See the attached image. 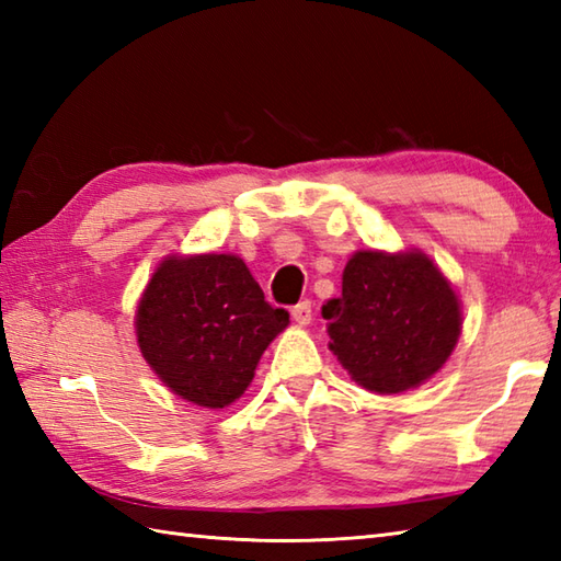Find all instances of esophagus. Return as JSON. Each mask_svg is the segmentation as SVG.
Wrapping results in <instances>:
<instances>
[{"instance_id":"34e87169","label":"esophagus","mask_w":561,"mask_h":561,"mask_svg":"<svg viewBox=\"0 0 561 561\" xmlns=\"http://www.w3.org/2000/svg\"><path fill=\"white\" fill-rule=\"evenodd\" d=\"M291 318L296 320V323L299 325H308L311 323V318H313V306H311V301H301V304H296L294 308H291Z\"/></svg>"}]
</instances>
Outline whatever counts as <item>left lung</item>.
Wrapping results in <instances>:
<instances>
[{"label":"left lung","instance_id":"1","mask_svg":"<svg viewBox=\"0 0 561 561\" xmlns=\"http://www.w3.org/2000/svg\"><path fill=\"white\" fill-rule=\"evenodd\" d=\"M330 350L356 383L402 392L446 364L460 335V304L422 253L352 255L342 296L323 304Z\"/></svg>","mask_w":561,"mask_h":561}]
</instances>
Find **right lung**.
Returning <instances> with one entry per match:
<instances>
[{
  "label": "right lung",
  "instance_id": "right-lung-1",
  "mask_svg": "<svg viewBox=\"0 0 561 561\" xmlns=\"http://www.w3.org/2000/svg\"><path fill=\"white\" fill-rule=\"evenodd\" d=\"M287 325L289 313L265 301L241 257H169L139 301L137 342L175 396L221 410L243 396Z\"/></svg>",
  "mask_w": 561,
  "mask_h": 561
}]
</instances>
